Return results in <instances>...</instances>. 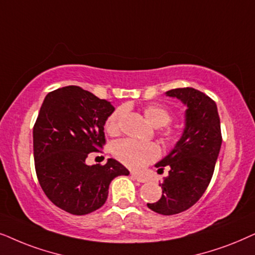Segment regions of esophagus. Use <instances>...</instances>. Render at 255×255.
<instances>
[{"instance_id":"obj_1","label":"esophagus","mask_w":255,"mask_h":255,"mask_svg":"<svg viewBox=\"0 0 255 255\" xmlns=\"http://www.w3.org/2000/svg\"><path fill=\"white\" fill-rule=\"evenodd\" d=\"M131 178L135 179V181L140 182V183H145V182H147V178L143 177V176H140V175H136V174H131Z\"/></svg>"}]
</instances>
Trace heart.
Here are the masks:
<instances>
[{
    "instance_id": "b5f03b06",
    "label": "heart",
    "mask_w": 255,
    "mask_h": 255,
    "mask_svg": "<svg viewBox=\"0 0 255 255\" xmlns=\"http://www.w3.org/2000/svg\"><path fill=\"white\" fill-rule=\"evenodd\" d=\"M144 115L147 120L154 127H164L172 120V114L169 108L163 105H148L144 108ZM125 115V108H118L106 120V129L110 134H118L121 128V120ZM165 140L171 142L177 141L178 134L175 130H163ZM114 157L126 167L140 170L156 161L161 155L159 147L152 142H137L130 138H124L115 142L112 147Z\"/></svg>"
}]
</instances>
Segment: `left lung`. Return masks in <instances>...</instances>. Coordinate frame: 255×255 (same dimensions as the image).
Masks as SVG:
<instances>
[{
	"instance_id": "obj_1",
	"label": "left lung",
	"mask_w": 255,
	"mask_h": 255,
	"mask_svg": "<svg viewBox=\"0 0 255 255\" xmlns=\"http://www.w3.org/2000/svg\"><path fill=\"white\" fill-rule=\"evenodd\" d=\"M167 96L186 105L185 128L170 154L156 164L158 170L170 168L161 183L162 196L148 208L159 215L172 216L195 205L208 189L222 145L217 105L209 96L192 87L175 88Z\"/></svg>"
}]
</instances>
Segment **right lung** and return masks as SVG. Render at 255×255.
Segmentation results:
<instances>
[{"label": "right lung", "instance_id": "1", "mask_svg": "<svg viewBox=\"0 0 255 255\" xmlns=\"http://www.w3.org/2000/svg\"><path fill=\"white\" fill-rule=\"evenodd\" d=\"M110 101L79 86H65L45 97L33 126V158L47 198L71 215L100 209L117 176L129 175L117 159L87 165L90 152L106 143L104 126L114 112Z\"/></svg>", "mask_w": 255, "mask_h": 255}]
</instances>
